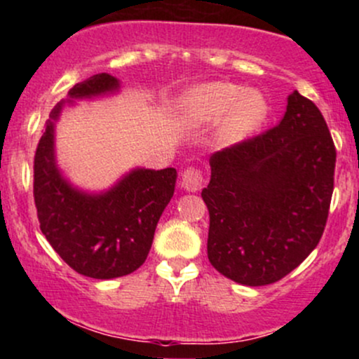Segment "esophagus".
<instances>
[{
    "label": "esophagus",
    "mask_w": 359,
    "mask_h": 359,
    "mask_svg": "<svg viewBox=\"0 0 359 359\" xmlns=\"http://www.w3.org/2000/svg\"><path fill=\"white\" fill-rule=\"evenodd\" d=\"M204 177L203 172L197 170V168H187L182 174V187L187 192H197L203 189Z\"/></svg>",
    "instance_id": "obj_1"
}]
</instances>
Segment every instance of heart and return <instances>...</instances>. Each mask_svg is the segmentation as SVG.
I'll list each match as a JSON object with an SVG mask.
<instances>
[{
  "instance_id": "b5f03b06",
  "label": "heart",
  "mask_w": 359,
  "mask_h": 359,
  "mask_svg": "<svg viewBox=\"0 0 359 359\" xmlns=\"http://www.w3.org/2000/svg\"><path fill=\"white\" fill-rule=\"evenodd\" d=\"M179 113L182 121L191 126L211 125L221 118L217 142L229 145L262 126L269 114V104L258 90H245L231 82H205L184 94Z\"/></svg>"
}]
</instances>
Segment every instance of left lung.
<instances>
[{"label": "left lung", "mask_w": 359, "mask_h": 359, "mask_svg": "<svg viewBox=\"0 0 359 359\" xmlns=\"http://www.w3.org/2000/svg\"><path fill=\"white\" fill-rule=\"evenodd\" d=\"M208 258L241 285L278 282L323 236L336 148L317 106L297 90L271 130L209 158Z\"/></svg>", "instance_id": "1"}]
</instances>
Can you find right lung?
<instances>
[{"label":"right lung","mask_w":359,"mask_h":359,"mask_svg":"<svg viewBox=\"0 0 359 359\" xmlns=\"http://www.w3.org/2000/svg\"><path fill=\"white\" fill-rule=\"evenodd\" d=\"M119 89L102 72L69 90L45 123L34 160V197L40 229L59 257L84 277L109 280L145 263L156 222L175 191L177 170L133 168L106 192L79 191L55 162V121L72 100H90Z\"/></svg>","instance_id":"add662e5"}]
</instances>
